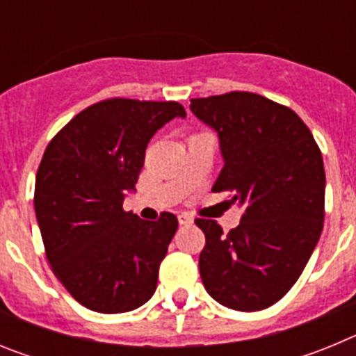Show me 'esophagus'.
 <instances>
[{
	"label": "esophagus",
	"mask_w": 356,
	"mask_h": 356,
	"mask_svg": "<svg viewBox=\"0 0 356 356\" xmlns=\"http://www.w3.org/2000/svg\"><path fill=\"white\" fill-rule=\"evenodd\" d=\"M178 222H180V225H193L194 219L191 216H187V213H180V216H178Z\"/></svg>",
	"instance_id": "obj_1"
}]
</instances>
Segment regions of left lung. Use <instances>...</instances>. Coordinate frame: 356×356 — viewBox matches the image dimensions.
I'll list each match as a JSON object with an SVG mask.
<instances>
[{"mask_svg":"<svg viewBox=\"0 0 356 356\" xmlns=\"http://www.w3.org/2000/svg\"><path fill=\"white\" fill-rule=\"evenodd\" d=\"M193 114L219 137L222 165L212 191L242 210L222 234L196 219L207 244L200 275L217 303L241 312L271 307L312 257L325 221L323 155L300 115L253 92L191 99Z\"/></svg>","mask_w":356,"mask_h":356,"instance_id":"8db88e82","label":"left lung"}]
</instances>
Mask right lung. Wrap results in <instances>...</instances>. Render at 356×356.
Instances as JSON below:
<instances>
[{"mask_svg": "<svg viewBox=\"0 0 356 356\" xmlns=\"http://www.w3.org/2000/svg\"><path fill=\"white\" fill-rule=\"evenodd\" d=\"M175 118H185L176 102L106 99L72 118L44 151L33 205L46 257L89 310L130 312L155 294L178 219L163 212L143 221L122 201L151 137Z\"/></svg>", "mask_w": 356, "mask_h": 356, "instance_id": "1", "label": "right lung"}]
</instances>
